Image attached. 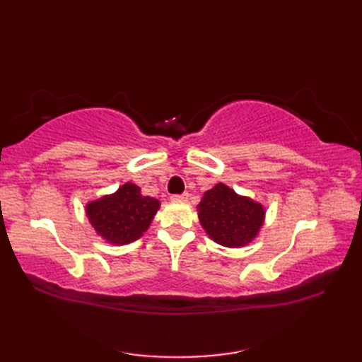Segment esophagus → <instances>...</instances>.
<instances>
[{
  "instance_id": "obj_1",
  "label": "esophagus",
  "mask_w": 362,
  "mask_h": 362,
  "mask_svg": "<svg viewBox=\"0 0 362 362\" xmlns=\"http://www.w3.org/2000/svg\"><path fill=\"white\" fill-rule=\"evenodd\" d=\"M171 201H174V202H187V201H188V193L173 194V196H171Z\"/></svg>"
}]
</instances>
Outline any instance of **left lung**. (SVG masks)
<instances>
[{"label":"left lung","instance_id":"left-lung-1","mask_svg":"<svg viewBox=\"0 0 362 362\" xmlns=\"http://www.w3.org/2000/svg\"><path fill=\"white\" fill-rule=\"evenodd\" d=\"M264 206L236 194L224 183L205 191L197 205L199 221L211 240L224 247H243L255 240L264 222Z\"/></svg>","mask_w":362,"mask_h":362}]
</instances>
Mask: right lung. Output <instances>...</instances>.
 Listing matches in <instances>:
<instances>
[{"label": "right lung", "instance_id": "obj_1", "mask_svg": "<svg viewBox=\"0 0 362 362\" xmlns=\"http://www.w3.org/2000/svg\"><path fill=\"white\" fill-rule=\"evenodd\" d=\"M160 201L141 194V188L127 182L113 194L91 201L86 206L95 232L107 243L124 245L136 241L149 228Z\"/></svg>", "mask_w": 362, "mask_h": 362}]
</instances>
